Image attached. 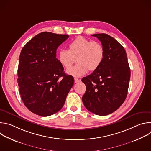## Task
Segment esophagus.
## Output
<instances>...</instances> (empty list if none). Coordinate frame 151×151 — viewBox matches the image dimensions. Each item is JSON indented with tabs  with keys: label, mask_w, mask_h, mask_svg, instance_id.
Returning <instances> with one entry per match:
<instances>
[{
	"label": "esophagus",
	"mask_w": 151,
	"mask_h": 151,
	"mask_svg": "<svg viewBox=\"0 0 151 151\" xmlns=\"http://www.w3.org/2000/svg\"><path fill=\"white\" fill-rule=\"evenodd\" d=\"M74 79H75V83H78V82H79L81 81V80L79 79H78L77 78H75Z\"/></svg>",
	"instance_id": "1"
}]
</instances>
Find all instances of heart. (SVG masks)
Segmentation results:
<instances>
[{"label":"heart","instance_id":"obj_1","mask_svg":"<svg viewBox=\"0 0 151 151\" xmlns=\"http://www.w3.org/2000/svg\"><path fill=\"white\" fill-rule=\"evenodd\" d=\"M69 50H60L57 58L61 65L66 69L70 68L76 58V65L66 70L68 74L79 77L90 71L96 70L101 64L104 52L101 44L97 41H91L82 36L72 40L68 46Z\"/></svg>","mask_w":151,"mask_h":151}]
</instances>
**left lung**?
Listing matches in <instances>:
<instances>
[{"mask_svg": "<svg viewBox=\"0 0 151 151\" xmlns=\"http://www.w3.org/2000/svg\"><path fill=\"white\" fill-rule=\"evenodd\" d=\"M99 39L104 57L100 66L82 79L86 91L82 100L89 111L104 116L116 111L125 101L130 79V69L124 48L112 36L92 35Z\"/></svg>", "mask_w": 151, "mask_h": 151, "instance_id": "obj_1", "label": "left lung"}]
</instances>
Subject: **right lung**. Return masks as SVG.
Returning <instances> with one entry per match:
<instances>
[{
  "mask_svg": "<svg viewBox=\"0 0 151 151\" xmlns=\"http://www.w3.org/2000/svg\"><path fill=\"white\" fill-rule=\"evenodd\" d=\"M69 37L44 32L29 40L21 51L18 84L27 109L41 116L58 112L74 83L72 75L63 72L56 58L57 48Z\"/></svg>",
  "mask_w": 151,
  "mask_h": 151,
  "instance_id": "1",
  "label": "right lung"
}]
</instances>
